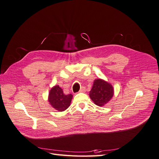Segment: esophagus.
<instances>
[{
	"instance_id": "34e87169",
	"label": "esophagus",
	"mask_w": 159,
	"mask_h": 159,
	"mask_svg": "<svg viewBox=\"0 0 159 159\" xmlns=\"http://www.w3.org/2000/svg\"><path fill=\"white\" fill-rule=\"evenodd\" d=\"M85 87H81L80 90V92L84 93V92H85Z\"/></svg>"
}]
</instances>
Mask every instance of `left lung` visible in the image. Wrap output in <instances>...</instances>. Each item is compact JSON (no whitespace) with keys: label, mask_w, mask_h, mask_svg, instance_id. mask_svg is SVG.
Wrapping results in <instances>:
<instances>
[{"label":"left lung","mask_w":159,"mask_h":159,"mask_svg":"<svg viewBox=\"0 0 159 159\" xmlns=\"http://www.w3.org/2000/svg\"><path fill=\"white\" fill-rule=\"evenodd\" d=\"M89 98L98 106H103L112 99L114 89L112 85L102 79H96L89 91Z\"/></svg>","instance_id":"1"}]
</instances>
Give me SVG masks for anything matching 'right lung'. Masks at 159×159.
Returning a JSON list of instances; mask_svg holds the SVG:
<instances>
[{"label": "right lung", "instance_id": "1", "mask_svg": "<svg viewBox=\"0 0 159 159\" xmlns=\"http://www.w3.org/2000/svg\"><path fill=\"white\" fill-rule=\"evenodd\" d=\"M73 95H66L58 85L52 87L49 92L48 102L51 106L60 112L64 111L70 106Z\"/></svg>", "mask_w": 159, "mask_h": 159}]
</instances>
